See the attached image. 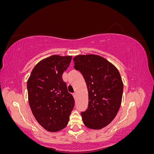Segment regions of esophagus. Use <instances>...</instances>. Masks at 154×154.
Returning <instances> with one entry per match:
<instances>
[{
    "instance_id": "34e87169",
    "label": "esophagus",
    "mask_w": 154,
    "mask_h": 154,
    "mask_svg": "<svg viewBox=\"0 0 154 154\" xmlns=\"http://www.w3.org/2000/svg\"><path fill=\"white\" fill-rule=\"evenodd\" d=\"M72 96H73V97H74V99H76V92L73 93V94H72Z\"/></svg>"
}]
</instances>
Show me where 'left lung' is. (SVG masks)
I'll use <instances>...</instances> for the list:
<instances>
[{
  "label": "left lung",
  "instance_id": "1",
  "mask_svg": "<svg viewBox=\"0 0 154 154\" xmlns=\"http://www.w3.org/2000/svg\"><path fill=\"white\" fill-rule=\"evenodd\" d=\"M74 69L84 78L88 93L87 109L82 112L87 127L101 129L117 114L122 103L123 83L113 64L98 55H78L73 58Z\"/></svg>",
  "mask_w": 154,
  "mask_h": 154
}]
</instances>
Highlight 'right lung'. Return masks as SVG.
I'll return each mask as SVG.
<instances>
[{"label": "right lung", "mask_w": 154, "mask_h": 154, "mask_svg": "<svg viewBox=\"0 0 154 154\" xmlns=\"http://www.w3.org/2000/svg\"><path fill=\"white\" fill-rule=\"evenodd\" d=\"M71 58V56L53 55L41 60L27 80L28 101L32 114L49 132L66 127L74 108V97L62 79Z\"/></svg>", "instance_id": "obj_1"}]
</instances>
